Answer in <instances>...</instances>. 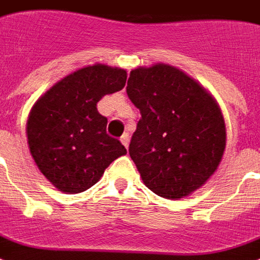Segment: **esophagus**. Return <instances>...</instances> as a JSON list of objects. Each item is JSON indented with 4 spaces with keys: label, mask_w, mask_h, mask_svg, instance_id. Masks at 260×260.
<instances>
[{
    "label": "esophagus",
    "mask_w": 260,
    "mask_h": 260,
    "mask_svg": "<svg viewBox=\"0 0 260 260\" xmlns=\"http://www.w3.org/2000/svg\"><path fill=\"white\" fill-rule=\"evenodd\" d=\"M128 141H130V138H128V134H123V136L120 137V142L123 144L124 148H127L128 146Z\"/></svg>",
    "instance_id": "1"
}]
</instances>
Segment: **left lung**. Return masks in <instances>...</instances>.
Instances as JSON below:
<instances>
[{
  "instance_id": "8db88e82",
  "label": "left lung",
  "mask_w": 260,
  "mask_h": 260,
  "mask_svg": "<svg viewBox=\"0 0 260 260\" xmlns=\"http://www.w3.org/2000/svg\"><path fill=\"white\" fill-rule=\"evenodd\" d=\"M126 92L141 112L128 153L145 186L167 199L186 198L201 188L226 146L216 99L168 63L133 69Z\"/></svg>"
}]
</instances>
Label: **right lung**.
Wrapping results in <instances>:
<instances>
[{
    "instance_id": "right-lung-1",
    "label": "right lung",
    "mask_w": 260,
    "mask_h": 260,
    "mask_svg": "<svg viewBox=\"0 0 260 260\" xmlns=\"http://www.w3.org/2000/svg\"><path fill=\"white\" fill-rule=\"evenodd\" d=\"M127 73L93 63L55 82L40 96L27 120V142L36 167L57 190L78 194L96 184L127 150L107 134L96 104L123 89Z\"/></svg>"
}]
</instances>
